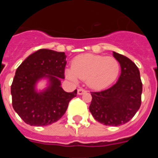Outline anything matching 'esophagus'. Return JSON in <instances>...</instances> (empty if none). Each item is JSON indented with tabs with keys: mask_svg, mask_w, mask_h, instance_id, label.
I'll return each instance as SVG.
<instances>
[{
	"mask_svg": "<svg viewBox=\"0 0 158 158\" xmlns=\"http://www.w3.org/2000/svg\"><path fill=\"white\" fill-rule=\"evenodd\" d=\"M85 93H87V90H86V89H77V94L78 95H82Z\"/></svg>",
	"mask_w": 158,
	"mask_h": 158,
	"instance_id": "obj_1",
	"label": "esophagus"
}]
</instances>
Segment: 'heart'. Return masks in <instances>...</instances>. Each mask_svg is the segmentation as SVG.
Listing matches in <instances>:
<instances>
[{
  "label": "heart",
  "instance_id": "b5f03b06",
  "mask_svg": "<svg viewBox=\"0 0 158 158\" xmlns=\"http://www.w3.org/2000/svg\"><path fill=\"white\" fill-rule=\"evenodd\" d=\"M120 72V64L114 57L85 54L73 60L72 68L65 70V75L72 81H86L89 86L102 89L116 80Z\"/></svg>",
  "mask_w": 158,
  "mask_h": 158
}]
</instances>
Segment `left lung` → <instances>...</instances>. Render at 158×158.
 <instances>
[{
	"instance_id": "8db88e82",
	"label": "left lung",
	"mask_w": 158,
	"mask_h": 158,
	"mask_svg": "<svg viewBox=\"0 0 158 158\" xmlns=\"http://www.w3.org/2000/svg\"><path fill=\"white\" fill-rule=\"evenodd\" d=\"M121 66L118 81L105 90L91 92L89 111L96 121L117 127L129 122L142 103V83L137 65L126 56L113 52Z\"/></svg>"
}]
</instances>
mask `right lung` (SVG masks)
<instances>
[{
	"instance_id": "1",
	"label": "right lung",
	"mask_w": 158,
	"mask_h": 158,
	"mask_svg": "<svg viewBox=\"0 0 158 158\" xmlns=\"http://www.w3.org/2000/svg\"><path fill=\"white\" fill-rule=\"evenodd\" d=\"M66 56L64 52L40 49L31 54L16 71L11 85L12 107L19 116L31 126L50 125L65 114L77 91L66 93L61 87L65 78ZM43 77L49 78L50 86L43 93L34 85Z\"/></svg>"
}]
</instances>
